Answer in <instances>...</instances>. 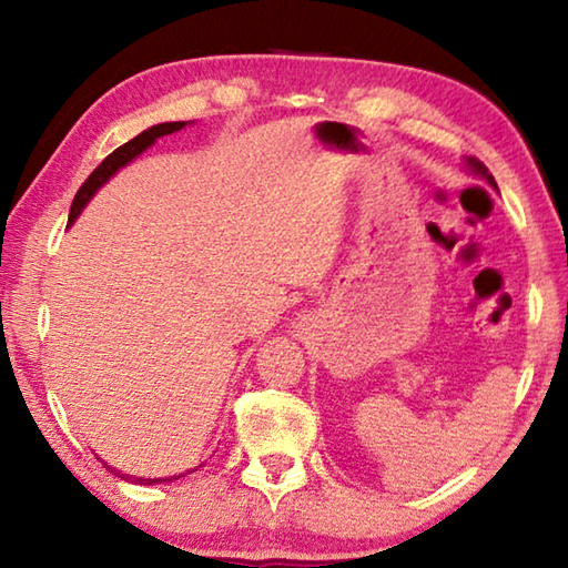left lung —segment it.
Masks as SVG:
<instances>
[{"mask_svg": "<svg viewBox=\"0 0 568 568\" xmlns=\"http://www.w3.org/2000/svg\"><path fill=\"white\" fill-rule=\"evenodd\" d=\"M468 165L470 168H474L476 172H478V175H484L486 178V182H488V185H491V187H496V180H494V175H491V172H488L486 170V165H484V162H478V160H474V158H470L468 160ZM498 190V187H496Z\"/></svg>", "mask_w": 568, "mask_h": 568, "instance_id": "obj_1", "label": "left lung"}]
</instances>
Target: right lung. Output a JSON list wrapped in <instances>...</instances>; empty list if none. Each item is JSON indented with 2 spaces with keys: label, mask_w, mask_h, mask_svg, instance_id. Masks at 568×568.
<instances>
[{
  "label": "right lung",
  "mask_w": 568,
  "mask_h": 568,
  "mask_svg": "<svg viewBox=\"0 0 568 568\" xmlns=\"http://www.w3.org/2000/svg\"><path fill=\"white\" fill-rule=\"evenodd\" d=\"M185 128V122H162V124H155V128H150L145 132H140L138 138H132L130 142H124L122 148H118L112 152V155L104 158L98 168L92 170V175L82 182V187L77 190V195L72 200V207H70V225L74 223V217L82 213V207L90 203V197L98 192L104 182H108L114 172H118L120 168L128 165V162H132L134 158L140 155V152H145L152 142H155L158 138H162V134H170V132H178ZM110 468V466H108ZM114 474V468H110ZM118 476L124 478V480H134V484H142V486H150V484H165V480H175L180 476H170V478H132L128 474H120Z\"/></svg>",
  "instance_id": "obj_1"
}]
</instances>
